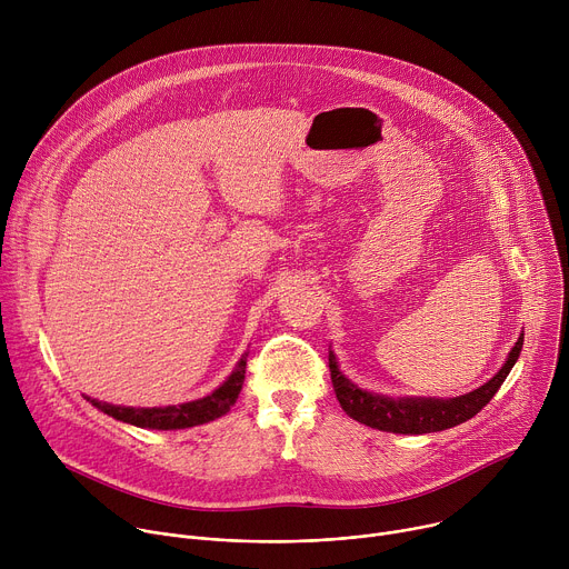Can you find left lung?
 I'll return each instance as SVG.
<instances>
[{"label":"left lung","instance_id":"left-lung-1","mask_svg":"<svg viewBox=\"0 0 569 569\" xmlns=\"http://www.w3.org/2000/svg\"><path fill=\"white\" fill-rule=\"evenodd\" d=\"M522 336L525 333H520L507 362L489 382H483L479 389H472L457 398H389V396L371 393L353 385L340 371L333 351H329L333 389L342 405V410L353 421L365 423L369 428H376L382 432H396V435H426V432L448 430L472 419L483 405L496 396V391L502 387V382L507 380L509 371L513 369L522 351V342H525Z\"/></svg>","mask_w":569,"mask_h":569}]
</instances>
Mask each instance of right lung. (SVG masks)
Masks as SVG:
<instances>
[{"label":"right lung","instance_id":"add662e5","mask_svg":"<svg viewBox=\"0 0 569 569\" xmlns=\"http://www.w3.org/2000/svg\"><path fill=\"white\" fill-rule=\"evenodd\" d=\"M246 365H248V353L242 356L231 371V376L209 396L189 400L182 405H169V408H123V405H110L101 402L97 398H88L97 410L103 415L137 426V428H148V430H184L193 426L209 423L213 419H220L231 410V405L236 402L242 380H246Z\"/></svg>","mask_w":569,"mask_h":569}]
</instances>
